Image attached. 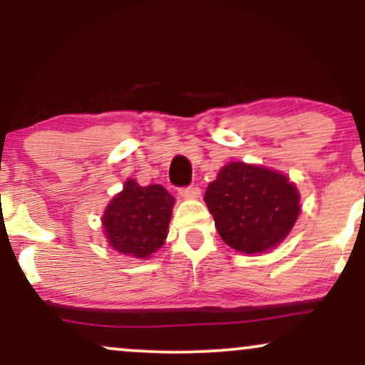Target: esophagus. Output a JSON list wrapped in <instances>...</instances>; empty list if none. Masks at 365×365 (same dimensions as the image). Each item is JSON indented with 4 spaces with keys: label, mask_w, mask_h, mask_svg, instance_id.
<instances>
[{
    "label": "esophagus",
    "mask_w": 365,
    "mask_h": 365,
    "mask_svg": "<svg viewBox=\"0 0 365 365\" xmlns=\"http://www.w3.org/2000/svg\"><path fill=\"white\" fill-rule=\"evenodd\" d=\"M180 195L185 197V199H199L200 197V188L197 185H188L180 188Z\"/></svg>",
    "instance_id": "obj_1"
}]
</instances>
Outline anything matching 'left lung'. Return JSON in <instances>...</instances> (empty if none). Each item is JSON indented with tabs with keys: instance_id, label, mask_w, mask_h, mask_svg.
<instances>
[{
	"instance_id": "left-lung-1",
	"label": "left lung",
	"mask_w": 365,
	"mask_h": 365,
	"mask_svg": "<svg viewBox=\"0 0 365 365\" xmlns=\"http://www.w3.org/2000/svg\"><path fill=\"white\" fill-rule=\"evenodd\" d=\"M204 200L225 244L244 254L278 245L300 211L297 187L284 175L245 163L226 165Z\"/></svg>"
}]
</instances>
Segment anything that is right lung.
<instances>
[{
	"instance_id": "right-lung-1",
	"label": "right lung",
	"mask_w": 365,
	"mask_h": 365,
	"mask_svg": "<svg viewBox=\"0 0 365 365\" xmlns=\"http://www.w3.org/2000/svg\"><path fill=\"white\" fill-rule=\"evenodd\" d=\"M173 204L165 187H140L135 180H127L103 216L110 245L132 257H149L165 244Z\"/></svg>"
}]
</instances>
